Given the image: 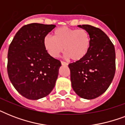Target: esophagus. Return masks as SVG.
Instances as JSON below:
<instances>
[{"mask_svg": "<svg viewBox=\"0 0 125 125\" xmlns=\"http://www.w3.org/2000/svg\"><path fill=\"white\" fill-rule=\"evenodd\" d=\"M61 63H62V65H68V63H67L65 62H63V61L61 62Z\"/></svg>", "mask_w": 125, "mask_h": 125, "instance_id": "34e87169", "label": "esophagus"}]
</instances>
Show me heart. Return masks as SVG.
I'll return each mask as SVG.
<instances>
[{
  "label": "heart",
  "mask_w": 125,
  "mask_h": 125,
  "mask_svg": "<svg viewBox=\"0 0 125 125\" xmlns=\"http://www.w3.org/2000/svg\"><path fill=\"white\" fill-rule=\"evenodd\" d=\"M43 44L47 54L52 58H58L64 51L65 58L78 62L89 52L91 40L89 33L83 29L62 26L54 31L53 37L45 36Z\"/></svg>",
  "instance_id": "obj_1"
}]
</instances>
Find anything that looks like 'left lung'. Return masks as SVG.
Here are the masks:
<instances>
[{"instance_id":"left-lung-1","label":"left lung","mask_w":125,"mask_h":125,"mask_svg":"<svg viewBox=\"0 0 125 125\" xmlns=\"http://www.w3.org/2000/svg\"><path fill=\"white\" fill-rule=\"evenodd\" d=\"M89 34L91 45L82 60L69 64L71 85L81 98L93 99L106 91L115 72L114 46L101 29L89 24L78 25Z\"/></svg>"}]
</instances>
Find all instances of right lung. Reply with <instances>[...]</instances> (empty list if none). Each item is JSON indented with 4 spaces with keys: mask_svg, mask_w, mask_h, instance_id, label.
Masks as SVG:
<instances>
[{
    "mask_svg": "<svg viewBox=\"0 0 125 125\" xmlns=\"http://www.w3.org/2000/svg\"><path fill=\"white\" fill-rule=\"evenodd\" d=\"M54 24L32 23L24 25L10 45L8 74L17 91L26 99L46 97L54 87L61 62L49 56L43 47V38Z\"/></svg>",
    "mask_w": 125,
    "mask_h": 125,
    "instance_id": "right-lung-1",
    "label": "right lung"
}]
</instances>
